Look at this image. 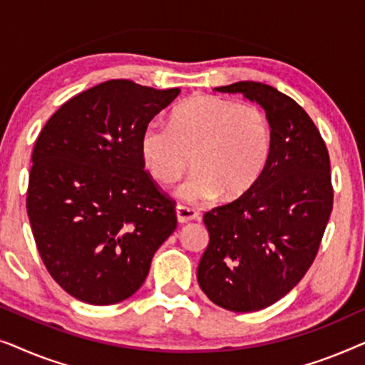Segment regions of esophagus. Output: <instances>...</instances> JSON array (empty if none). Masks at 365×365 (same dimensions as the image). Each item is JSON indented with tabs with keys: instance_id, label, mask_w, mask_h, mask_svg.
Returning a JSON list of instances; mask_svg holds the SVG:
<instances>
[{
	"instance_id": "1",
	"label": "esophagus",
	"mask_w": 365,
	"mask_h": 365,
	"mask_svg": "<svg viewBox=\"0 0 365 365\" xmlns=\"http://www.w3.org/2000/svg\"><path fill=\"white\" fill-rule=\"evenodd\" d=\"M176 216H178L179 224H186V222H191V221H197L199 212L196 211V209L179 204V206L176 207Z\"/></svg>"
}]
</instances>
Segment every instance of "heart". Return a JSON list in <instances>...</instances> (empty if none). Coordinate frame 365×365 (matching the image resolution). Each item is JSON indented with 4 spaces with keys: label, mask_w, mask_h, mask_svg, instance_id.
<instances>
[{
    "label": "heart",
    "mask_w": 365,
    "mask_h": 365,
    "mask_svg": "<svg viewBox=\"0 0 365 365\" xmlns=\"http://www.w3.org/2000/svg\"><path fill=\"white\" fill-rule=\"evenodd\" d=\"M139 153L154 181L169 184L189 166L194 173L179 187L189 202L246 196L266 171L272 153L267 114L254 104L201 94L178 106L169 126L149 121Z\"/></svg>",
    "instance_id": "heart-1"
}]
</instances>
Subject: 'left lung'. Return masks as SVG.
<instances>
[{"mask_svg": "<svg viewBox=\"0 0 365 365\" xmlns=\"http://www.w3.org/2000/svg\"><path fill=\"white\" fill-rule=\"evenodd\" d=\"M264 108L272 129L266 171L246 196L204 214L209 244L197 267L219 307L252 312L286 296L312 266L332 212L326 143L292 98L262 83L216 88Z\"/></svg>", "mask_w": 365, "mask_h": 365, "instance_id": "1", "label": "left lung"}]
</instances>
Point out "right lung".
<instances>
[{
	"label": "right lung",
	"instance_id": "obj_1",
	"mask_svg": "<svg viewBox=\"0 0 365 365\" xmlns=\"http://www.w3.org/2000/svg\"><path fill=\"white\" fill-rule=\"evenodd\" d=\"M179 91L111 79L39 133L26 209L39 256L69 296L94 306L131 297L176 229V202L144 169L139 136Z\"/></svg>",
	"mask_w": 365,
	"mask_h": 365
}]
</instances>
